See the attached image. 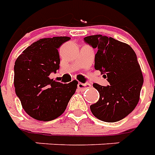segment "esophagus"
Returning a JSON list of instances; mask_svg holds the SVG:
<instances>
[{"instance_id": "1", "label": "esophagus", "mask_w": 155, "mask_h": 155, "mask_svg": "<svg viewBox=\"0 0 155 155\" xmlns=\"http://www.w3.org/2000/svg\"><path fill=\"white\" fill-rule=\"evenodd\" d=\"M77 86L80 90H84V89H86V88L91 87V84H88V83H81V82H79L77 84Z\"/></svg>"}]
</instances>
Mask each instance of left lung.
<instances>
[{"label": "left lung", "instance_id": "1", "mask_svg": "<svg viewBox=\"0 0 155 155\" xmlns=\"http://www.w3.org/2000/svg\"><path fill=\"white\" fill-rule=\"evenodd\" d=\"M84 41L96 49L94 68L105 74L110 85L94 84L99 101L91 105L92 114L104 122H117L130 114L140 100L143 78L135 52L129 45L112 37L94 35Z\"/></svg>", "mask_w": 155, "mask_h": 155}]
</instances>
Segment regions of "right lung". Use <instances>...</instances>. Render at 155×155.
<instances>
[{"label":"right lung","instance_id":"right-lung-1","mask_svg":"<svg viewBox=\"0 0 155 155\" xmlns=\"http://www.w3.org/2000/svg\"><path fill=\"white\" fill-rule=\"evenodd\" d=\"M70 39H41L26 48L15 61V94L24 110L35 120L50 121L63 114L77 89L76 81L62 84L49 77L60 69L58 49Z\"/></svg>","mask_w":155,"mask_h":155}]
</instances>
